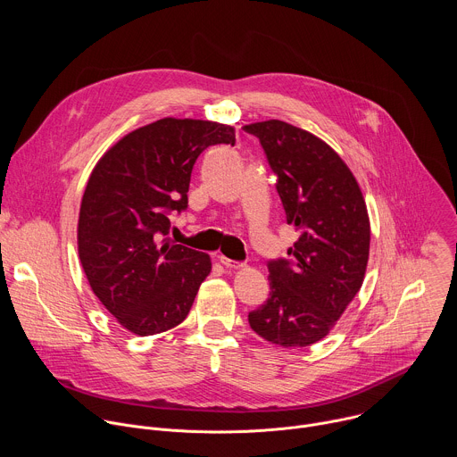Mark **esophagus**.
Segmentation results:
<instances>
[{
    "label": "esophagus",
    "mask_w": 457,
    "mask_h": 457,
    "mask_svg": "<svg viewBox=\"0 0 457 457\" xmlns=\"http://www.w3.org/2000/svg\"><path fill=\"white\" fill-rule=\"evenodd\" d=\"M219 262H220L224 268H228V270H238V268L244 266L242 262H237V260H231V258L224 256V254L219 256Z\"/></svg>",
    "instance_id": "obj_1"
}]
</instances>
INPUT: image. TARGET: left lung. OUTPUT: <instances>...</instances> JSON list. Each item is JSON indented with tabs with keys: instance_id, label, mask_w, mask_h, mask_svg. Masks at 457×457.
<instances>
[{
	"instance_id": "1",
	"label": "left lung",
	"mask_w": 457,
	"mask_h": 457,
	"mask_svg": "<svg viewBox=\"0 0 457 457\" xmlns=\"http://www.w3.org/2000/svg\"><path fill=\"white\" fill-rule=\"evenodd\" d=\"M277 177L287 224L298 240L289 258L270 260V298L247 314L251 329L282 347L328 337L363 284L370 224L360 186L321 139L284 120L244 126Z\"/></svg>"
}]
</instances>
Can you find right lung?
<instances>
[{
	"instance_id": "right-lung-1",
	"label": "right lung",
	"mask_w": 457,
	"mask_h": 457,
	"mask_svg": "<svg viewBox=\"0 0 457 457\" xmlns=\"http://www.w3.org/2000/svg\"><path fill=\"white\" fill-rule=\"evenodd\" d=\"M215 145H235V129L166 117L124 136L88 179L81 266L101 303L139 337L179 325L212 271L206 253L173 244L168 231L170 215L187 208L195 161Z\"/></svg>"
}]
</instances>
